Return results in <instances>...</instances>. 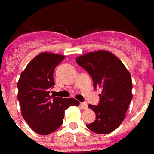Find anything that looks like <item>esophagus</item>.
I'll return each instance as SVG.
<instances>
[{
	"label": "esophagus",
	"mask_w": 154,
	"mask_h": 154,
	"mask_svg": "<svg viewBox=\"0 0 154 154\" xmlns=\"http://www.w3.org/2000/svg\"><path fill=\"white\" fill-rule=\"evenodd\" d=\"M80 107L82 108L83 109H88V104L85 102H82V103H80Z\"/></svg>",
	"instance_id": "obj_1"
}]
</instances>
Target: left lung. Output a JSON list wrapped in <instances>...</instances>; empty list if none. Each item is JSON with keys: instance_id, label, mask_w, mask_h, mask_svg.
<instances>
[{"instance_id": "8db88e82", "label": "left lung", "mask_w": 154, "mask_h": 154, "mask_svg": "<svg viewBox=\"0 0 154 154\" xmlns=\"http://www.w3.org/2000/svg\"><path fill=\"white\" fill-rule=\"evenodd\" d=\"M76 62L92 77L94 89H102L99 104L89 105L95 120L86 126L96 134H109L123 122L133 99L131 75L116 55L107 51L83 54Z\"/></svg>"}]
</instances>
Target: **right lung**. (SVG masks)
I'll return each instance as SVG.
<instances>
[{
	"instance_id": "add662e5",
	"label": "right lung",
	"mask_w": 154,
	"mask_h": 154,
	"mask_svg": "<svg viewBox=\"0 0 154 154\" xmlns=\"http://www.w3.org/2000/svg\"><path fill=\"white\" fill-rule=\"evenodd\" d=\"M64 59L61 54L40 53L26 65L17 83V99L22 117L40 135H48L58 129L63 124L65 109L79 104L72 98L50 96L51 88L54 85V69Z\"/></svg>"
}]
</instances>
